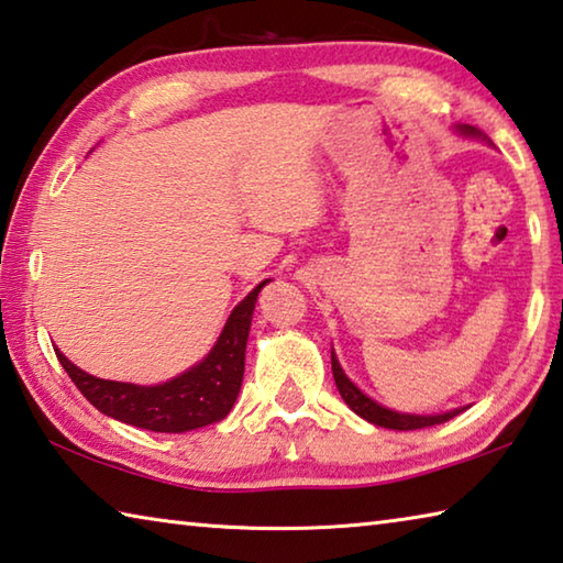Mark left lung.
<instances>
[{
	"instance_id": "left-lung-1",
	"label": "left lung",
	"mask_w": 563,
	"mask_h": 563,
	"mask_svg": "<svg viewBox=\"0 0 563 563\" xmlns=\"http://www.w3.org/2000/svg\"><path fill=\"white\" fill-rule=\"evenodd\" d=\"M456 131L464 133V136L487 139L479 129L466 126V123L456 126ZM332 377H335V385L340 389V395H342V399H345V405L352 409V412L360 415L362 419H367V422L377 424V427H385V430H399V432L422 430V427L442 424V422H446V419H452V417H456L466 409V407H456V409H450V412H442V415H409V412H397V409H389L385 405H379V402H375L373 397H367L365 393H362V389L345 375V369L340 367V360L335 355V350H332Z\"/></svg>"
}]
</instances>
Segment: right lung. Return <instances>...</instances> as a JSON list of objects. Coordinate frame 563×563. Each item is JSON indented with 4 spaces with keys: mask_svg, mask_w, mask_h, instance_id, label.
<instances>
[{
    "mask_svg": "<svg viewBox=\"0 0 563 563\" xmlns=\"http://www.w3.org/2000/svg\"><path fill=\"white\" fill-rule=\"evenodd\" d=\"M265 283L271 280L255 285L235 305L216 345L201 362L161 385L101 379L76 367L62 350H56V357L69 373L71 383L79 387V393L107 417L141 427V430L166 434L201 430L206 424L225 419L241 393L247 332H251L255 302H258V292Z\"/></svg>",
    "mask_w": 563,
    "mask_h": 563,
    "instance_id": "obj_1",
    "label": "right lung"
}]
</instances>
